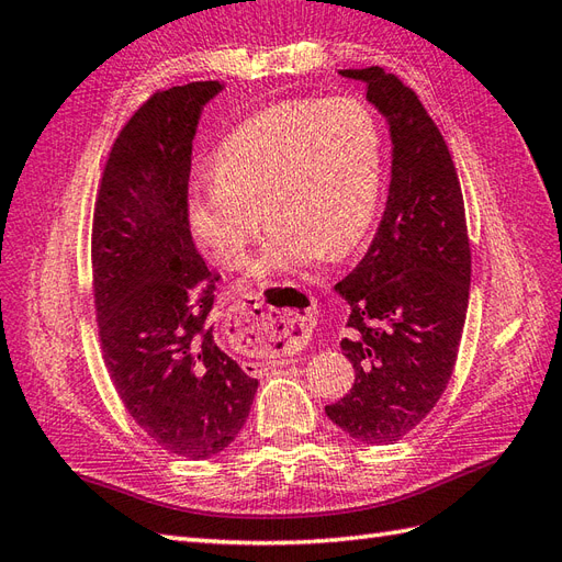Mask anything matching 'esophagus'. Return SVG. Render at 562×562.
<instances>
[{"instance_id":"34e87169","label":"esophagus","mask_w":562,"mask_h":562,"mask_svg":"<svg viewBox=\"0 0 562 562\" xmlns=\"http://www.w3.org/2000/svg\"><path fill=\"white\" fill-rule=\"evenodd\" d=\"M285 305H267L262 293H246L226 316V336L248 355H295L305 347L314 326L310 297L293 288H283Z\"/></svg>"}]
</instances>
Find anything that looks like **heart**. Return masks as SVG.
<instances>
[{"mask_svg": "<svg viewBox=\"0 0 562 562\" xmlns=\"http://www.w3.org/2000/svg\"><path fill=\"white\" fill-rule=\"evenodd\" d=\"M383 136L357 99H285L224 136L215 177L195 181L189 224L222 267L244 265L265 210L271 232L250 274L269 279L355 250L375 217Z\"/></svg>", "mask_w": 562, "mask_h": 562, "instance_id": "1", "label": "heart"}]
</instances>
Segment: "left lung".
<instances>
[{
  "label": "left lung",
  "mask_w": 562,
  "mask_h": 562,
  "mask_svg": "<svg viewBox=\"0 0 562 562\" xmlns=\"http://www.w3.org/2000/svg\"><path fill=\"white\" fill-rule=\"evenodd\" d=\"M367 85L392 136L383 220L336 291L350 302L342 355L355 385L326 416L367 445H394L426 418L457 363L470 293L463 193L442 132L412 87L378 66L340 70Z\"/></svg>",
  "instance_id": "left-lung-1"
}]
</instances>
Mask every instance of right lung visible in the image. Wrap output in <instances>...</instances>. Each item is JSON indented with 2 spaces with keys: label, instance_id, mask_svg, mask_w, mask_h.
<instances>
[{
  "label": "right lung",
  "instance_id": "obj_1",
  "mask_svg": "<svg viewBox=\"0 0 562 562\" xmlns=\"http://www.w3.org/2000/svg\"><path fill=\"white\" fill-rule=\"evenodd\" d=\"M220 89H160L136 109L103 165L92 224L99 340L117 397L156 445L193 461L234 442L257 392L215 340L220 274L189 224L193 136Z\"/></svg>",
  "mask_w": 562,
  "mask_h": 562
}]
</instances>
